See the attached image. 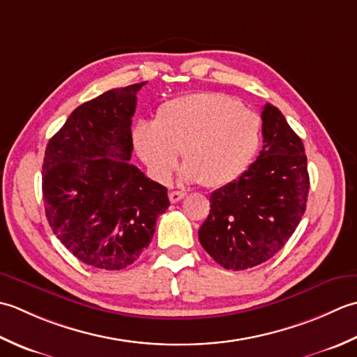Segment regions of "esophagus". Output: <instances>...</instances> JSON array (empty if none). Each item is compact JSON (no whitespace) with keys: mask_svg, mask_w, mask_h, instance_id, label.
Wrapping results in <instances>:
<instances>
[{"mask_svg":"<svg viewBox=\"0 0 357 357\" xmlns=\"http://www.w3.org/2000/svg\"><path fill=\"white\" fill-rule=\"evenodd\" d=\"M185 192H181V191H171L169 192V200H171V203H177V202H180L181 199L185 197Z\"/></svg>","mask_w":357,"mask_h":357,"instance_id":"obj_1","label":"esophagus"}]
</instances>
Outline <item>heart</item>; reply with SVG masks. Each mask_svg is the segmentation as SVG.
<instances>
[{"mask_svg":"<svg viewBox=\"0 0 357 357\" xmlns=\"http://www.w3.org/2000/svg\"><path fill=\"white\" fill-rule=\"evenodd\" d=\"M134 148L158 181L168 183L183 152L185 177L222 188L248 169L261 142L260 117L223 93L200 92L158 107L154 123L140 121Z\"/></svg>","mask_w":357,"mask_h":357,"instance_id":"b5f03b06","label":"heart"}]
</instances>
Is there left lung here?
<instances>
[{
    "label": "left lung",
    "mask_w": 357,
    "mask_h": 357,
    "mask_svg": "<svg viewBox=\"0 0 357 357\" xmlns=\"http://www.w3.org/2000/svg\"><path fill=\"white\" fill-rule=\"evenodd\" d=\"M264 148L242 176L209 197L199 229L205 251L227 270L270 260L293 236L307 208L310 177L303 143L278 107L261 109Z\"/></svg>",
    "instance_id": "obj_1"
}]
</instances>
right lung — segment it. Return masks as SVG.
Listing matches in <instances>:
<instances>
[{"mask_svg": "<svg viewBox=\"0 0 357 357\" xmlns=\"http://www.w3.org/2000/svg\"><path fill=\"white\" fill-rule=\"evenodd\" d=\"M111 89L78 106L50 138L43 199L58 240L100 270H123L140 257L169 206L168 189L129 162L137 92Z\"/></svg>", "mask_w": 357, "mask_h": 357, "instance_id": "add662e5", "label": "right lung"}]
</instances>
